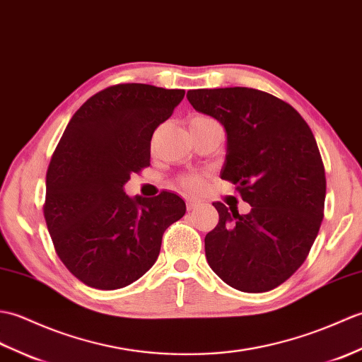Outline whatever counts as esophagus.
I'll list each match as a JSON object with an SVG mask.
<instances>
[{"instance_id":"1","label":"esophagus","mask_w":362,"mask_h":362,"mask_svg":"<svg viewBox=\"0 0 362 362\" xmlns=\"http://www.w3.org/2000/svg\"><path fill=\"white\" fill-rule=\"evenodd\" d=\"M199 204H202V203L197 202V199H187V209H189V211H192V209L198 207Z\"/></svg>"}]
</instances>
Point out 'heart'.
<instances>
[{
	"label": "heart",
	"mask_w": 362,
	"mask_h": 362,
	"mask_svg": "<svg viewBox=\"0 0 362 362\" xmlns=\"http://www.w3.org/2000/svg\"><path fill=\"white\" fill-rule=\"evenodd\" d=\"M209 117H206V116H197V117H194L190 120V124L192 122H198V120H207ZM180 184H181V187L186 190V192H198L199 189L203 187V178L202 176H198V175H187V176H182L181 178V181H180Z\"/></svg>",
	"instance_id": "obj_1"
}]
</instances>
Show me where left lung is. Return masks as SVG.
<instances>
[{"label": "left lung", "mask_w": 362, "mask_h": 362, "mask_svg": "<svg viewBox=\"0 0 362 362\" xmlns=\"http://www.w3.org/2000/svg\"><path fill=\"white\" fill-rule=\"evenodd\" d=\"M187 99L224 127L220 176L251 204L240 215L214 203L220 220L204 238L209 267L238 291H269L299 269L322 221L327 182L315 136L291 105L252 88L190 90Z\"/></svg>", "instance_id": "1"}]
</instances>
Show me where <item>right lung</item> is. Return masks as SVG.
Wrapping results in <instances>:
<instances>
[{
  "label": "right lung",
  "instance_id": "obj_1",
  "mask_svg": "<svg viewBox=\"0 0 362 362\" xmlns=\"http://www.w3.org/2000/svg\"><path fill=\"white\" fill-rule=\"evenodd\" d=\"M184 90L124 83L88 99L71 117L46 175L45 218L60 260L98 290L133 284L153 267L164 230L186 214L163 192L128 197L132 173L150 164V141Z\"/></svg>",
  "mask_w": 362,
  "mask_h": 362
}]
</instances>
